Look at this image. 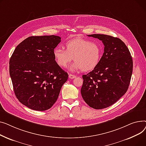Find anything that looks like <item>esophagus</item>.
<instances>
[{"label":"esophagus","mask_w":146,"mask_h":146,"mask_svg":"<svg viewBox=\"0 0 146 146\" xmlns=\"http://www.w3.org/2000/svg\"><path fill=\"white\" fill-rule=\"evenodd\" d=\"M69 78L70 79H74V78H76V76L73 74H69Z\"/></svg>","instance_id":"34e87169"}]
</instances>
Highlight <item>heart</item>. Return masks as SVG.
Wrapping results in <instances>:
<instances>
[{
    "mask_svg": "<svg viewBox=\"0 0 146 146\" xmlns=\"http://www.w3.org/2000/svg\"><path fill=\"white\" fill-rule=\"evenodd\" d=\"M65 48V50L60 48L54 49V59L58 66L66 68L73 58L75 63L70 68L72 71L92 70L99 64L102 54L100 44L85 39H71L66 42Z\"/></svg>",
    "mask_w": 146,
    "mask_h": 146,
    "instance_id": "1",
    "label": "heart"
}]
</instances>
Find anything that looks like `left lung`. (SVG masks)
Returning a JSON list of instances; mask_svg holds the SVG:
<instances>
[{
  "instance_id": "obj_1",
  "label": "left lung",
  "mask_w": 146,
  "mask_h": 146,
  "mask_svg": "<svg viewBox=\"0 0 146 146\" xmlns=\"http://www.w3.org/2000/svg\"><path fill=\"white\" fill-rule=\"evenodd\" d=\"M88 36L102 40L104 52L98 65L82 75L81 93L90 107L103 109L114 104L127 92L133 72V59L120 39L103 34Z\"/></svg>"
}]
</instances>
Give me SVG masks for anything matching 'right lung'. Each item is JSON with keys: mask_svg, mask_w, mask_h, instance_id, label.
I'll return each instance as SVG.
<instances>
[{"mask_svg": "<svg viewBox=\"0 0 146 146\" xmlns=\"http://www.w3.org/2000/svg\"><path fill=\"white\" fill-rule=\"evenodd\" d=\"M61 42L55 35L30 36L16 46L9 61V73L16 98L36 111H45L56 101L68 75L54 59Z\"/></svg>", "mask_w": 146, "mask_h": 146, "instance_id": "obj_1", "label": "right lung"}]
</instances>
